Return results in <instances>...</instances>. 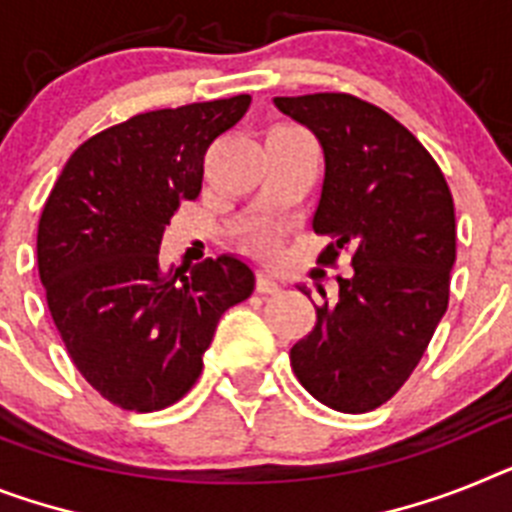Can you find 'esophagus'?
I'll use <instances>...</instances> for the list:
<instances>
[{
    "instance_id": "esophagus-1",
    "label": "esophagus",
    "mask_w": 512,
    "mask_h": 512,
    "mask_svg": "<svg viewBox=\"0 0 512 512\" xmlns=\"http://www.w3.org/2000/svg\"><path fill=\"white\" fill-rule=\"evenodd\" d=\"M255 289L257 294H278V291H281V283L270 276V273H263V270H260V273H257Z\"/></svg>"
}]
</instances>
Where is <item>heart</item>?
Here are the masks:
<instances>
[{
    "mask_svg": "<svg viewBox=\"0 0 512 512\" xmlns=\"http://www.w3.org/2000/svg\"><path fill=\"white\" fill-rule=\"evenodd\" d=\"M247 244H249V249H255V252H260V255H270V252L276 249V234H270V231L260 229V231H255V234H249Z\"/></svg>",
    "mask_w": 512,
    "mask_h": 512,
    "instance_id": "b5f03b06",
    "label": "heart"
}]
</instances>
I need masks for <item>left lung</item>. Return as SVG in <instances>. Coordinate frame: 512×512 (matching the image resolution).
I'll list each match as a JSON object with an SVG mask.
<instances>
[{"label":"left lung","instance_id":"left-lung-1","mask_svg":"<svg viewBox=\"0 0 512 512\" xmlns=\"http://www.w3.org/2000/svg\"><path fill=\"white\" fill-rule=\"evenodd\" d=\"M309 127L325 153L312 218L330 236L317 263L351 257V278L317 309L291 367L317 401L364 414L409 380L448 309L455 263V208L435 158L388 111L349 93L273 98ZM309 296L307 286H299Z\"/></svg>","mask_w":512,"mask_h":512}]
</instances>
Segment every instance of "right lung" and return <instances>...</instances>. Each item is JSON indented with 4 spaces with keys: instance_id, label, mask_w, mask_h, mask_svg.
I'll list each match as a JSON object with an SVG mask.
<instances>
[{
    "instance_id": "right-lung-1",
    "label": "right lung",
    "mask_w": 512,
    "mask_h": 512,
    "mask_svg": "<svg viewBox=\"0 0 512 512\" xmlns=\"http://www.w3.org/2000/svg\"><path fill=\"white\" fill-rule=\"evenodd\" d=\"M249 96L145 111L85 140L38 221V276L67 354L119 409L158 411L203 372L221 315L255 289L234 255L166 270L158 247Z\"/></svg>"
}]
</instances>
